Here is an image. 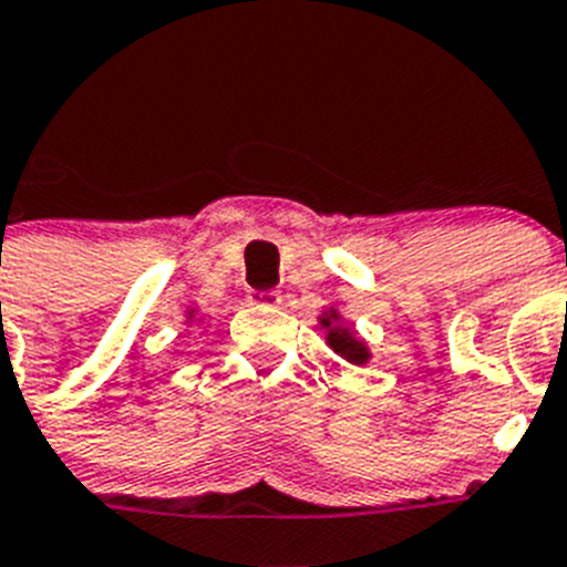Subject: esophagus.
Returning a JSON list of instances; mask_svg holds the SVG:
<instances>
[{
  "label": "esophagus",
  "mask_w": 567,
  "mask_h": 567,
  "mask_svg": "<svg viewBox=\"0 0 567 567\" xmlns=\"http://www.w3.org/2000/svg\"><path fill=\"white\" fill-rule=\"evenodd\" d=\"M248 302L257 305V308H279L282 305V296L277 290H251Z\"/></svg>",
  "instance_id": "1"
}]
</instances>
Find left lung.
<instances>
[{
    "mask_svg": "<svg viewBox=\"0 0 567 567\" xmlns=\"http://www.w3.org/2000/svg\"><path fill=\"white\" fill-rule=\"evenodd\" d=\"M319 324H321V330H324V339H328L330 350H333L336 355H341V359L350 361V364H355V367L370 364V359H372L370 347H367V341L355 333L353 324H350V321H347L339 310L336 308L321 310Z\"/></svg>",
    "mask_w": 567,
    "mask_h": 567,
    "instance_id": "1",
    "label": "left lung"
}]
</instances>
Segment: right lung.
Listing matches in <instances>:
<instances>
[{"mask_svg": "<svg viewBox=\"0 0 567 567\" xmlns=\"http://www.w3.org/2000/svg\"><path fill=\"white\" fill-rule=\"evenodd\" d=\"M186 321H188V324H195V321H197V324H200L203 316H197V308H188L186 310Z\"/></svg>", "mask_w": 567, "mask_h": 567, "instance_id": "right-lung-1", "label": "right lung"}]
</instances>
